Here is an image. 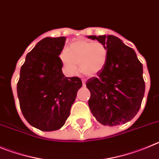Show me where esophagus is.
Returning <instances> with one entry per match:
<instances>
[{"label":"esophagus","instance_id":"esophagus-1","mask_svg":"<svg viewBox=\"0 0 159 159\" xmlns=\"http://www.w3.org/2000/svg\"><path fill=\"white\" fill-rule=\"evenodd\" d=\"M85 82H86V81H85V80H84V79H82V85H83V86H85Z\"/></svg>","mask_w":159,"mask_h":159}]
</instances>
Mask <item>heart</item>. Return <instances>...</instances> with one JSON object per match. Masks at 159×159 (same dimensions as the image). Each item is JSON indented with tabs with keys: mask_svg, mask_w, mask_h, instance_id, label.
<instances>
[{
	"mask_svg": "<svg viewBox=\"0 0 159 159\" xmlns=\"http://www.w3.org/2000/svg\"><path fill=\"white\" fill-rule=\"evenodd\" d=\"M108 51L104 44L78 39L71 43L68 51L60 53L59 59L66 73L74 75L80 64L81 71L87 76H94L101 72L106 63Z\"/></svg>",
	"mask_w": 159,
	"mask_h": 159,
	"instance_id": "obj_1",
	"label": "heart"
}]
</instances>
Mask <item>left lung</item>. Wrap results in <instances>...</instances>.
<instances>
[{
  "instance_id": "1",
  "label": "left lung",
  "mask_w": 159,
  "mask_h": 159,
  "mask_svg": "<svg viewBox=\"0 0 159 159\" xmlns=\"http://www.w3.org/2000/svg\"><path fill=\"white\" fill-rule=\"evenodd\" d=\"M104 44L108 51L106 63L97 77L89 78L90 111L103 125L116 126L134 118L144 93L143 65L132 48L114 35H89Z\"/></svg>"
}]
</instances>
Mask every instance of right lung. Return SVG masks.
I'll use <instances>...</instances> for the list:
<instances>
[{
    "label": "right lung",
    "instance_id": "right-lung-1",
    "mask_svg": "<svg viewBox=\"0 0 159 159\" xmlns=\"http://www.w3.org/2000/svg\"><path fill=\"white\" fill-rule=\"evenodd\" d=\"M66 37H46L27 55L17 83L21 111L34 128L55 131L65 124L77 93L82 85L78 77L62 74L59 59Z\"/></svg>",
    "mask_w": 159,
    "mask_h": 159
}]
</instances>
